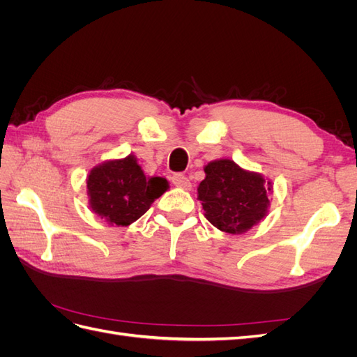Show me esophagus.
<instances>
[{
  "instance_id": "esophagus-1",
  "label": "esophagus",
  "mask_w": 357,
  "mask_h": 357,
  "mask_svg": "<svg viewBox=\"0 0 357 357\" xmlns=\"http://www.w3.org/2000/svg\"><path fill=\"white\" fill-rule=\"evenodd\" d=\"M172 183H174L177 188L190 189V180L185 174H180V172H178V174L172 176Z\"/></svg>"
}]
</instances>
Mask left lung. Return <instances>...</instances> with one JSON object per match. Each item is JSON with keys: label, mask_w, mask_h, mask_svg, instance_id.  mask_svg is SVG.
Listing matches in <instances>:
<instances>
[{"label": "left lung", "mask_w": 357, "mask_h": 357, "mask_svg": "<svg viewBox=\"0 0 357 357\" xmlns=\"http://www.w3.org/2000/svg\"><path fill=\"white\" fill-rule=\"evenodd\" d=\"M198 186L205 218L228 234H243L261 222L269 205L271 183L248 172L231 159L210 162Z\"/></svg>", "instance_id": "obj_1"}]
</instances>
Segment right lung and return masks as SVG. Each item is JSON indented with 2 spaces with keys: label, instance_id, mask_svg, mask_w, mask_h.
<instances>
[{
  "label": "right lung",
  "instance_id": "1",
  "mask_svg": "<svg viewBox=\"0 0 357 357\" xmlns=\"http://www.w3.org/2000/svg\"><path fill=\"white\" fill-rule=\"evenodd\" d=\"M167 189L168 181L146 177L132 155L104 162L88 177L91 208L116 226H128L142 218Z\"/></svg>",
  "mask_w": 357,
  "mask_h": 357
}]
</instances>
